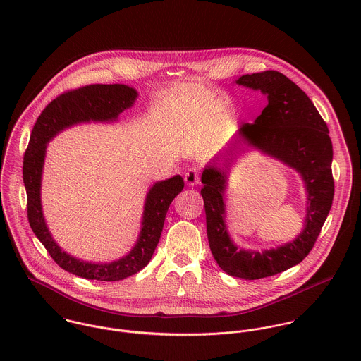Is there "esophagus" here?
I'll return each instance as SVG.
<instances>
[{
    "mask_svg": "<svg viewBox=\"0 0 361 361\" xmlns=\"http://www.w3.org/2000/svg\"><path fill=\"white\" fill-rule=\"evenodd\" d=\"M185 182L189 186H195L200 182V176H199V169L197 168H190L186 173H185Z\"/></svg>",
    "mask_w": 361,
    "mask_h": 361,
    "instance_id": "esophagus-1",
    "label": "esophagus"
}]
</instances>
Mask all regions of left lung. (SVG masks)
<instances>
[{
    "label": "left lung",
    "instance_id": "8db88e82",
    "mask_svg": "<svg viewBox=\"0 0 361 361\" xmlns=\"http://www.w3.org/2000/svg\"><path fill=\"white\" fill-rule=\"evenodd\" d=\"M236 83L259 89L268 99L256 121L240 128L243 139L295 168L303 176L309 192L306 226L293 242L262 253L246 252L232 243L224 224L225 172L214 165L203 172L200 193L206 208L211 253L226 274L253 281L286 271L309 256L332 207L334 152L328 126L315 105L283 73L264 71L243 75ZM226 162L229 164L231 158H226Z\"/></svg>",
    "mask_w": 361,
    "mask_h": 361
}]
</instances>
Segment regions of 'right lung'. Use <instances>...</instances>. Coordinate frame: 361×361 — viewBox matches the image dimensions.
<instances>
[{
	"label": "right lung",
	"mask_w": 361,
	"mask_h": 361,
	"mask_svg": "<svg viewBox=\"0 0 361 361\" xmlns=\"http://www.w3.org/2000/svg\"><path fill=\"white\" fill-rule=\"evenodd\" d=\"M136 90L125 85H87L66 90L54 99L39 115L23 155V183L27 196V219L32 231L43 243L52 259L65 271L85 279L114 282L143 269L153 257L159 242L166 211L182 192L180 175L157 182L150 189L143 215V228L135 249L122 259L111 264H92L71 257L56 246L46 226L42 203L40 180L46 145L63 128L86 121H112L136 100Z\"/></svg>",
	"instance_id": "1"
}]
</instances>
